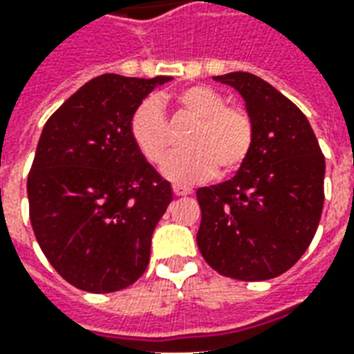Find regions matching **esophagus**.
<instances>
[{"label": "esophagus", "instance_id": "obj_1", "mask_svg": "<svg viewBox=\"0 0 354 354\" xmlns=\"http://www.w3.org/2000/svg\"><path fill=\"white\" fill-rule=\"evenodd\" d=\"M172 193L180 197V195H189V193H192V189H189V187H185V185H182V184H172Z\"/></svg>", "mask_w": 354, "mask_h": 354}]
</instances>
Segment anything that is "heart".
<instances>
[{
    "label": "heart",
    "instance_id": "1",
    "mask_svg": "<svg viewBox=\"0 0 354 354\" xmlns=\"http://www.w3.org/2000/svg\"><path fill=\"white\" fill-rule=\"evenodd\" d=\"M174 104L182 115L195 119L185 134V151L170 155L162 165L165 176L193 184L212 174L231 176L252 153L256 129L252 115L245 108L230 106L227 98L207 85H192L174 94ZM129 134L144 159L159 162L170 151L169 121L162 113L161 100L144 98L129 119Z\"/></svg>",
    "mask_w": 354,
    "mask_h": 354
}]
</instances>
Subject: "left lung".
I'll list each match as a JSON object with an SVG mask.
<instances>
[{
	"mask_svg": "<svg viewBox=\"0 0 354 354\" xmlns=\"http://www.w3.org/2000/svg\"><path fill=\"white\" fill-rule=\"evenodd\" d=\"M214 80L243 94L256 138L235 176L197 189V245L223 277L267 281L288 271L317 233L324 155L301 109L267 81L248 72Z\"/></svg>",
	"mask_w": 354,
	"mask_h": 354,
	"instance_id": "obj_1",
	"label": "left lung"
}]
</instances>
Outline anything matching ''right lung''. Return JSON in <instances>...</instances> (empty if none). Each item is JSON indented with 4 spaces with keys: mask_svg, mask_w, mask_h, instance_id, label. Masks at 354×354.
I'll list each match as a JSON object with an SVG mask.
<instances>
[{
    "mask_svg": "<svg viewBox=\"0 0 354 354\" xmlns=\"http://www.w3.org/2000/svg\"><path fill=\"white\" fill-rule=\"evenodd\" d=\"M170 77L104 73L49 117L28 174L30 222L45 258L75 288L136 282L172 189L129 134L134 108Z\"/></svg>",
    "mask_w": 354,
    "mask_h": 354,
    "instance_id": "add662e5",
    "label": "right lung"
}]
</instances>
